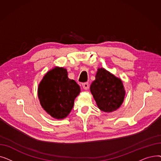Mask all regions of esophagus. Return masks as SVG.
<instances>
[{"mask_svg": "<svg viewBox=\"0 0 161 161\" xmlns=\"http://www.w3.org/2000/svg\"><path fill=\"white\" fill-rule=\"evenodd\" d=\"M82 87L84 89H88L89 87V83L88 82H86V83H82Z\"/></svg>", "mask_w": 161, "mask_h": 161, "instance_id": "esophagus-1", "label": "esophagus"}]
</instances>
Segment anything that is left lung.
<instances>
[{"instance_id":"obj_1","label":"left lung","mask_w":161,"mask_h":161,"mask_svg":"<svg viewBox=\"0 0 161 161\" xmlns=\"http://www.w3.org/2000/svg\"><path fill=\"white\" fill-rule=\"evenodd\" d=\"M90 90L98 108L105 112L119 108L125 95L121 80L103 68L98 69Z\"/></svg>"}]
</instances>
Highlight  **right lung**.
<instances>
[{"instance_id":"add662e5","label":"right lung","mask_w":161,"mask_h":161,"mask_svg":"<svg viewBox=\"0 0 161 161\" xmlns=\"http://www.w3.org/2000/svg\"><path fill=\"white\" fill-rule=\"evenodd\" d=\"M80 92V86L68 78L65 69L55 68L41 81L38 96L42 107L48 114L56 119H63L71 112Z\"/></svg>"}]
</instances>
